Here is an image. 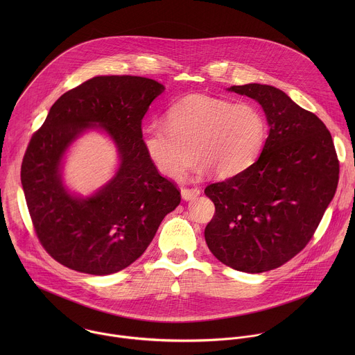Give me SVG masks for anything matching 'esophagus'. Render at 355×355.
<instances>
[{
	"label": "esophagus",
	"instance_id": "obj_1",
	"mask_svg": "<svg viewBox=\"0 0 355 355\" xmlns=\"http://www.w3.org/2000/svg\"><path fill=\"white\" fill-rule=\"evenodd\" d=\"M180 193H182V198L184 201H191V200L197 198L201 194L200 189H182Z\"/></svg>",
	"mask_w": 355,
	"mask_h": 355
}]
</instances>
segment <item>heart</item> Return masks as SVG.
Instances as JSON below:
<instances>
[{"mask_svg":"<svg viewBox=\"0 0 355 355\" xmlns=\"http://www.w3.org/2000/svg\"><path fill=\"white\" fill-rule=\"evenodd\" d=\"M265 135L263 114L252 102L191 96L166 112L165 124H145L141 142L157 171L172 180L183 178L193 154L197 175L232 178L253 165Z\"/></svg>","mask_w":355,"mask_h":355,"instance_id":"b5f03b06","label":"heart"}]
</instances>
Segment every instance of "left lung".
I'll return each instance as SVG.
<instances>
[{"label": "left lung", "mask_w": 355, "mask_h": 355, "mask_svg": "<svg viewBox=\"0 0 355 355\" xmlns=\"http://www.w3.org/2000/svg\"><path fill=\"white\" fill-rule=\"evenodd\" d=\"M227 90L258 102L269 132L252 166L205 189L216 206L205 241L227 266L261 273L311 239L335 196L339 161L325 124L284 92L259 83Z\"/></svg>", "instance_id": "left-lung-1"}]
</instances>
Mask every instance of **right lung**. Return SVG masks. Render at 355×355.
Returning a JSON list of instances; mask_svg holds the SVG:
<instances>
[{
    "label": "right lung",
    "mask_w": 355,
    "mask_h": 355,
    "mask_svg": "<svg viewBox=\"0 0 355 355\" xmlns=\"http://www.w3.org/2000/svg\"><path fill=\"white\" fill-rule=\"evenodd\" d=\"M165 87L142 76H97L62 94L33 135L21 186L37 236L61 265L89 275L116 273L137 261L162 218L180 203L141 142V124ZM90 130L115 145V175L87 198L64 183L69 148Z\"/></svg>",
    "instance_id": "1"
}]
</instances>
